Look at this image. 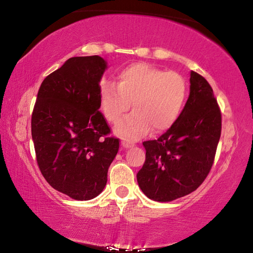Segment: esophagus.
Here are the masks:
<instances>
[{"instance_id":"esophagus-1","label":"esophagus","mask_w":253,"mask_h":253,"mask_svg":"<svg viewBox=\"0 0 253 253\" xmlns=\"http://www.w3.org/2000/svg\"><path fill=\"white\" fill-rule=\"evenodd\" d=\"M122 145H123V147H125V148H130V147L134 146L135 144L131 143V142H128V140H123Z\"/></svg>"}]
</instances>
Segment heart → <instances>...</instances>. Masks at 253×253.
I'll return each instance as SVG.
<instances>
[{
	"mask_svg": "<svg viewBox=\"0 0 253 253\" xmlns=\"http://www.w3.org/2000/svg\"><path fill=\"white\" fill-rule=\"evenodd\" d=\"M117 84L106 83L100 89V107L107 121L117 124L130 108L134 111L117 126L124 138L135 140L155 131L169 129L185 105L187 84L174 71L147 63H132L118 74Z\"/></svg>",
	"mask_w": 253,
	"mask_h": 253,
	"instance_id": "b5f03b06",
	"label": "heart"
}]
</instances>
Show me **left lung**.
<instances>
[{
    "label": "left lung",
    "mask_w": 253,
    "mask_h": 253,
    "mask_svg": "<svg viewBox=\"0 0 253 253\" xmlns=\"http://www.w3.org/2000/svg\"><path fill=\"white\" fill-rule=\"evenodd\" d=\"M190 96L173 126L146 140L137 182L147 198L169 202L194 192L210 173L222 128L221 110L207 79L191 71Z\"/></svg>",
    "instance_id": "left-lung-1"
}]
</instances>
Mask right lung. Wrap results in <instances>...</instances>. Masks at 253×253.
<instances>
[{"instance_id":"right-lung-1","label":"right lung","mask_w":253,"mask_h":253,"mask_svg":"<svg viewBox=\"0 0 253 253\" xmlns=\"http://www.w3.org/2000/svg\"><path fill=\"white\" fill-rule=\"evenodd\" d=\"M106 67L98 55L68 59L42 81L31 117L42 175L54 190L79 201L101 193L119 149L99 111Z\"/></svg>"}]
</instances>
